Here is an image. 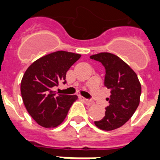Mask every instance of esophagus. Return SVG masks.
<instances>
[{
  "mask_svg": "<svg viewBox=\"0 0 160 160\" xmlns=\"http://www.w3.org/2000/svg\"><path fill=\"white\" fill-rule=\"evenodd\" d=\"M80 98L84 101V102H85V104L88 105V106H91V105L93 104V102H91V101H90V100L86 99V98H85V97H82V96H81Z\"/></svg>",
  "mask_w": 160,
  "mask_h": 160,
  "instance_id": "obj_1",
  "label": "esophagus"
}]
</instances>
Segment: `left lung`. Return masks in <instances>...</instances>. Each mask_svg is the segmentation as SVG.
I'll return each instance as SVG.
<instances>
[{
    "label": "left lung",
    "instance_id": "left-lung-1",
    "mask_svg": "<svg viewBox=\"0 0 160 160\" xmlns=\"http://www.w3.org/2000/svg\"><path fill=\"white\" fill-rule=\"evenodd\" d=\"M91 58L105 67L104 85L111 90L105 117L95 124L102 130L112 131L124 125L135 112L139 105L141 84L137 74L118 56L100 53L91 55Z\"/></svg>",
    "mask_w": 160,
    "mask_h": 160
}]
</instances>
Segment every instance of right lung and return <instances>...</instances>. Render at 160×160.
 <instances>
[{
	"mask_svg": "<svg viewBox=\"0 0 160 160\" xmlns=\"http://www.w3.org/2000/svg\"><path fill=\"white\" fill-rule=\"evenodd\" d=\"M81 57L79 53L57 51L42 56L27 69L21 82V94L27 111L40 126L50 128L60 125L66 118L76 95H58L52 91Z\"/></svg>",
	"mask_w": 160,
	"mask_h": 160,
	"instance_id": "add662e5",
	"label": "right lung"
}]
</instances>
